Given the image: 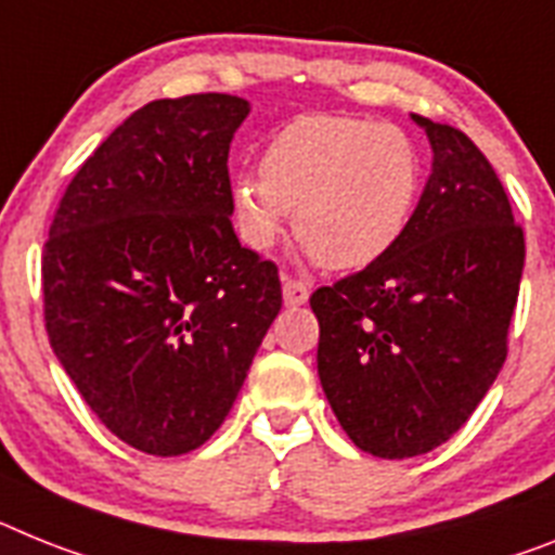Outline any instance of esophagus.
<instances>
[{
  "mask_svg": "<svg viewBox=\"0 0 555 555\" xmlns=\"http://www.w3.org/2000/svg\"><path fill=\"white\" fill-rule=\"evenodd\" d=\"M282 296H285V305L287 307H301L307 301V296H310V291H307V285H301V282H296V279H282Z\"/></svg>",
  "mask_w": 555,
  "mask_h": 555,
  "instance_id": "1",
  "label": "esophagus"
}]
</instances>
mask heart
Masks as SVG:
<instances>
[{"mask_svg": "<svg viewBox=\"0 0 555 555\" xmlns=\"http://www.w3.org/2000/svg\"><path fill=\"white\" fill-rule=\"evenodd\" d=\"M421 152L403 129L356 115H299L270 134L262 177L231 180L236 234L268 250L293 211L296 236L330 270L384 259L412 225Z\"/></svg>", "mask_w": 555, "mask_h": 555, "instance_id": "b5f03b06", "label": "heart"}]
</instances>
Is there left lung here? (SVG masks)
Masks as SVG:
<instances>
[{
	"label": "left lung",
	"mask_w": 555,
	"mask_h": 555,
	"mask_svg": "<svg viewBox=\"0 0 555 555\" xmlns=\"http://www.w3.org/2000/svg\"><path fill=\"white\" fill-rule=\"evenodd\" d=\"M431 175L384 259L310 299L319 378L347 437L372 457L443 446L486 398L507 352L525 236L500 177L460 129L412 115Z\"/></svg>",
	"instance_id": "obj_1"
}]
</instances>
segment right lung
Masks as SVG:
<instances>
[{
	"mask_svg": "<svg viewBox=\"0 0 555 555\" xmlns=\"http://www.w3.org/2000/svg\"><path fill=\"white\" fill-rule=\"evenodd\" d=\"M225 92L132 112L87 157L41 256L50 347L132 449L177 457L222 426L282 310L273 262L231 225Z\"/></svg>",
	"mask_w": 555,
	"mask_h": 555,
	"instance_id": "add662e5",
	"label": "right lung"
}]
</instances>
